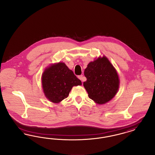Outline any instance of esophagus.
Segmentation results:
<instances>
[{
  "label": "esophagus",
  "instance_id": "esophagus-1",
  "mask_svg": "<svg viewBox=\"0 0 155 155\" xmlns=\"http://www.w3.org/2000/svg\"><path fill=\"white\" fill-rule=\"evenodd\" d=\"M78 78L80 80H81L82 82H83V81L85 80V78L84 77V76H83L82 75H80L78 76Z\"/></svg>",
  "mask_w": 155,
  "mask_h": 155
}]
</instances>
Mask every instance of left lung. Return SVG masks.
Returning a JSON list of instances; mask_svg holds the SVG:
<instances>
[{"mask_svg":"<svg viewBox=\"0 0 155 155\" xmlns=\"http://www.w3.org/2000/svg\"><path fill=\"white\" fill-rule=\"evenodd\" d=\"M84 75L87 81L84 82V86L89 97L96 103H106L117 92L118 74L106 57L90 62L85 69Z\"/></svg>","mask_w":155,"mask_h":155,"instance_id":"1","label":"left lung"}]
</instances>
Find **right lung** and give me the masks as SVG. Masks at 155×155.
Instances as JSON below:
<instances>
[{
	"mask_svg": "<svg viewBox=\"0 0 155 155\" xmlns=\"http://www.w3.org/2000/svg\"><path fill=\"white\" fill-rule=\"evenodd\" d=\"M42 82L45 96L53 103H59L68 97L73 86L82 84L81 80L64 63L46 68L42 77Z\"/></svg>",
	"mask_w": 155,
	"mask_h": 155,
	"instance_id": "obj_1",
	"label": "right lung"
}]
</instances>
